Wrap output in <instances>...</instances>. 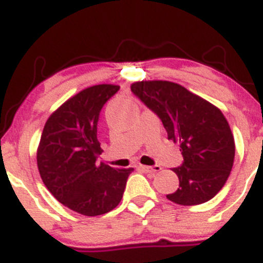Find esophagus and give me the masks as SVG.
<instances>
[{
  "label": "esophagus",
  "mask_w": 263,
  "mask_h": 263,
  "mask_svg": "<svg viewBox=\"0 0 263 263\" xmlns=\"http://www.w3.org/2000/svg\"><path fill=\"white\" fill-rule=\"evenodd\" d=\"M141 169L146 173L150 174H156L161 171V168L159 165H154V166H147V165H141Z\"/></svg>",
  "instance_id": "34e87169"
}]
</instances>
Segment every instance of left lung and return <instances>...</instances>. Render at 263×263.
Segmentation results:
<instances>
[{
    "label": "left lung",
    "mask_w": 263,
    "mask_h": 263,
    "mask_svg": "<svg viewBox=\"0 0 263 263\" xmlns=\"http://www.w3.org/2000/svg\"><path fill=\"white\" fill-rule=\"evenodd\" d=\"M131 90L161 119L168 140L181 146L182 165L172 169L179 187L166 198L183 206L211 200L229 178L235 155L234 137L221 110L176 82L137 81Z\"/></svg>",
    "instance_id": "8db88e82"
}]
</instances>
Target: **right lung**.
<instances>
[{"label":"right lung","instance_id":"obj_1","mask_svg":"<svg viewBox=\"0 0 263 263\" xmlns=\"http://www.w3.org/2000/svg\"><path fill=\"white\" fill-rule=\"evenodd\" d=\"M119 90L102 84L84 89L49 116L36 150L39 174L57 201L85 216L107 214L122 200L134 168L97 163V136L103 105Z\"/></svg>","mask_w":263,"mask_h":263}]
</instances>
